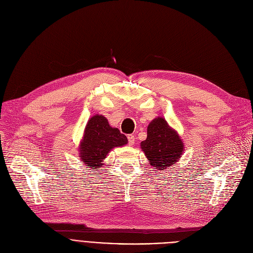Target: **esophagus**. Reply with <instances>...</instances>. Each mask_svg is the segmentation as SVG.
<instances>
[{"label":"esophagus","instance_id":"34e87169","mask_svg":"<svg viewBox=\"0 0 253 253\" xmlns=\"http://www.w3.org/2000/svg\"><path fill=\"white\" fill-rule=\"evenodd\" d=\"M127 140H128V144L130 146H133L135 144V137L133 135H128L127 136Z\"/></svg>","mask_w":253,"mask_h":253}]
</instances>
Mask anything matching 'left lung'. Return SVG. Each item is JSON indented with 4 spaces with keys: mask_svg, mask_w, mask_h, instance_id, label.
I'll return each mask as SVG.
<instances>
[{
    "mask_svg": "<svg viewBox=\"0 0 253 253\" xmlns=\"http://www.w3.org/2000/svg\"><path fill=\"white\" fill-rule=\"evenodd\" d=\"M149 164L155 169L165 170L183 156L185 145L176 130L165 118L157 117L147 126V138L140 143Z\"/></svg>",
    "mask_w": 253,
    "mask_h": 253,
    "instance_id": "obj_1",
    "label": "left lung"
}]
</instances>
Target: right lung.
<instances>
[{"label":"right lung","mask_w":253,"mask_h":253,"mask_svg":"<svg viewBox=\"0 0 253 253\" xmlns=\"http://www.w3.org/2000/svg\"><path fill=\"white\" fill-rule=\"evenodd\" d=\"M126 143L127 138L117 127L111 126L104 115L96 114L87 121L78 149L79 157L86 166L96 169L105 164L111 149Z\"/></svg>","instance_id":"1"}]
</instances>
